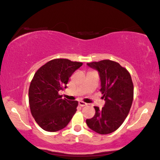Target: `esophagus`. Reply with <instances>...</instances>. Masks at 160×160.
Segmentation results:
<instances>
[{
  "instance_id": "34e87169",
  "label": "esophagus",
  "mask_w": 160,
  "mask_h": 160,
  "mask_svg": "<svg viewBox=\"0 0 160 160\" xmlns=\"http://www.w3.org/2000/svg\"><path fill=\"white\" fill-rule=\"evenodd\" d=\"M79 105H80V106L83 107V106H87L88 103H85V102H83V101H79Z\"/></svg>"
}]
</instances>
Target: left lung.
I'll list each match as a JSON object with an SVG mask.
<instances>
[{"label":"left lung","instance_id":"1","mask_svg":"<svg viewBox=\"0 0 160 160\" xmlns=\"http://www.w3.org/2000/svg\"><path fill=\"white\" fill-rule=\"evenodd\" d=\"M98 71L101 81L100 91L106 101L101 109L94 106L95 116L87 119L90 129L108 134L120 127L127 117L133 98V85L128 71L120 64L110 59L88 62Z\"/></svg>","mask_w":160,"mask_h":160}]
</instances>
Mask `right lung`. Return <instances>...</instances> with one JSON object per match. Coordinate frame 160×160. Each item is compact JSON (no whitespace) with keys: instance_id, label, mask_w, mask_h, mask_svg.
I'll return each mask as SVG.
<instances>
[{"instance_id":"add662e5","label":"right lung","mask_w":160,"mask_h":160,"mask_svg":"<svg viewBox=\"0 0 160 160\" xmlns=\"http://www.w3.org/2000/svg\"><path fill=\"white\" fill-rule=\"evenodd\" d=\"M82 65L68 59H54L35 72L28 89V102L32 115L42 129L57 132L73 117L78 102L62 99L58 92L67 88L69 78Z\"/></svg>"}]
</instances>
